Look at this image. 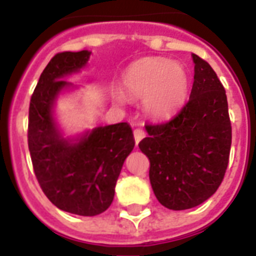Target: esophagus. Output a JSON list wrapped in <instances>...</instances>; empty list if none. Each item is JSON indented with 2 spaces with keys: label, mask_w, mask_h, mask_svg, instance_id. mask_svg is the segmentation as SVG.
Returning a JSON list of instances; mask_svg holds the SVG:
<instances>
[{
  "label": "esophagus",
  "mask_w": 256,
  "mask_h": 256,
  "mask_svg": "<svg viewBox=\"0 0 256 256\" xmlns=\"http://www.w3.org/2000/svg\"><path fill=\"white\" fill-rule=\"evenodd\" d=\"M144 136H146V132L142 130V128H136V130H134V138H135L136 144H138V143H139Z\"/></svg>",
  "instance_id": "obj_1"
}]
</instances>
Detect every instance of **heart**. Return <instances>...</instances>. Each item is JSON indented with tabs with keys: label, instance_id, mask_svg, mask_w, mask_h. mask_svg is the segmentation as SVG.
<instances>
[{
	"label": "heart",
	"instance_id": "1",
	"mask_svg": "<svg viewBox=\"0 0 256 256\" xmlns=\"http://www.w3.org/2000/svg\"><path fill=\"white\" fill-rule=\"evenodd\" d=\"M190 76L172 60L148 57L136 61L122 74V90L132 100L143 98V109L152 118H168L186 102ZM118 100L124 95L116 94Z\"/></svg>",
	"mask_w": 256,
	"mask_h": 256
}]
</instances>
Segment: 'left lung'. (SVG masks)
<instances>
[{
  "label": "left lung",
  "instance_id": "obj_1",
  "mask_svg": "<svg viewBox=\"0 0 256 256\" xmlns=\"http://www.w3.org/2000/svg\"><path fill=\"white\" fill-rule=\"evenodd\" d=\"M195 74L190 100L172 120L147 124L139 148L150 160V182L170 210L199 206L222 182L232 144L225 88L214 69L192 54Z\"/></svg>",
  "mask_w": 256,
  "mask_h": 256
}]
</instances>
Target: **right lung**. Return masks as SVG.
<instances>
[{
  "instance_id": "obj_1",
  "label": "right lung",
  "mask_w": 256,
  "mask_h": 256,
  "mask_svg": "<svg viewBox=\"0 0 256 256\" xmlns=\"http://www.w3.org/2000/svg\"><path fill=\"white\" fill-rule=\"evenodd\" d=\"M90 54H56L39 78L28 110V148L39 186L60 210L86 217L109 208L122 164L135 146L126 122L98 126L78 139H65L60 132L54 102L72 87L65 76L86 66Z\"/></svg>"
}]
</instances>
